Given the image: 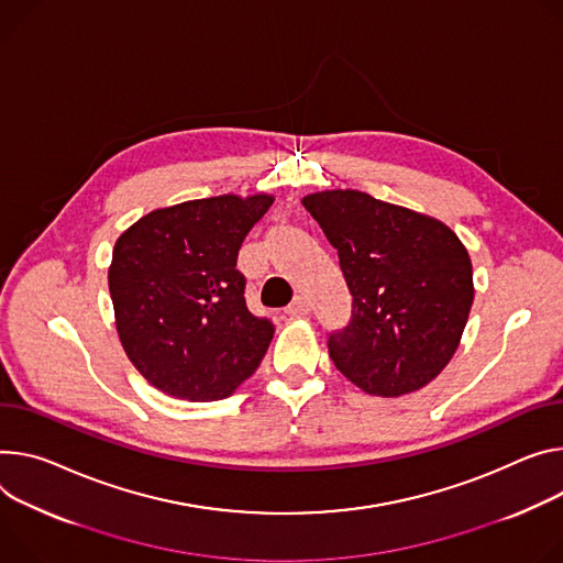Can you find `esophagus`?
I'll use <instances>...</instances> for the list:
<instances>
[{
    "label": "esophagus",
    "mask_w": 563,
    "mask_h": 563,
    "mask_svg": "<svg viewBox=\"0 0 563 563\" xmlns=\"http://www.w3.org/2000/svg\"><path fill=\"white\" fill-rule=\"evenodd\" d=\"M289 317H305V314H310V300L305 298V296H296L289 305H287V310H285Z\"/></svg>",
    "instance_id": "obj_1"
}]
</instances>
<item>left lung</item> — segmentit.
I'll use <instances>...</instances> for the list:
<instances>
[{
  "instance_id": "left-lung-1",
  "label": "left lung",
  "mask_w": 563,
  "mask_h": 563,
  "mask_svg": "<svg viewBox=\"0 0 563 563\" xmlns=\"http://www.w3.org/2000/svg\"><path fill=\"white\" fill-rule=\"evenodd\" d=\"M339 253L352 314L332 332L334 366L368 395L399 397L433 382L463 339L474 302L472 258L440 220L368 192L300 199Z\"/></svg>"
}]
</instances>
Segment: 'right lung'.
Masks as SVG:
<instances>
[{"instance_id": "right-lung-1", "label": "right lung", "mask_w": 563, "mask_h": 563, "mask_svg": "<svg viewBox=\"0 0 563 563\" xmlns=\"http://www.w3.org/2000/svg\"><path fill=\"white\" fill-rule=\"evenodd\" d=\"M274 195H220L157 209L125 229L108 272L121 345L162 393L213 401L261 366L274 325L253 317L235 269Z\"/></svg>"}]
</instances>
